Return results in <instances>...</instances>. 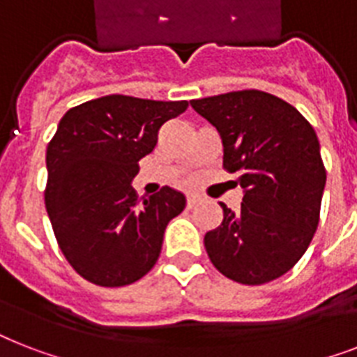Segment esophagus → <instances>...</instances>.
Masks as SVG:
<instances>
[{"instance_id": "34e87169", "label": "esophagus", "mask_w": 357, "mask_h": 357, "mask_svg": "<svg viewBox=\"0 0 357 357\" xmlns=\"http://www.w3.org/2000/svg\"><path fill=\"white\" fill-rule=\"evenodd\" d=\"M198 202H200V196H198V195H195V192L187 195V206H189L190 209L198 206Z\"/></svg>"}]
</instances>
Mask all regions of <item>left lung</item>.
Returning <instances> with one entry per match:
<instances>
[{"label":"left lung","mask_w":357,"mask_h":357,"mask_svg":"<svg viewBox=\"0 0 357 357\" xmlns=\"http://www.w3.org/2000/svg\"><path fill=\"white\" fill-rule=\"evenodd\" d=\"M190 105L217 128L224 168L244 190L238 213L220 204L222 224L204 237L209 259L244 285L283 276L319 226L326 170L315 129L268 92H228Z\"/></svg>","instance_id":"1"}]
</instances>
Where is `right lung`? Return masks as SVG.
Returning a JSON list of instances; mask_svg holds the SVG:
<instances>
[{"label":"right lung","instance_id":"obj_1","mask_svg":"<svg viewBox=\"0 0 357 357\" xmlns=\"http://www.w3.org/2000/svg\"><path fill=\"white\" fill-rule=\"evenodd\" d=\"M187 102L98 98L70 109L46 151L47 217L59 248L89 282L122 287L151 271L168 222L185 209L179 190L137 196L131 181L157 133Z\"/></svg>","mask_w":357,"mask_h":357}]
</instances>
